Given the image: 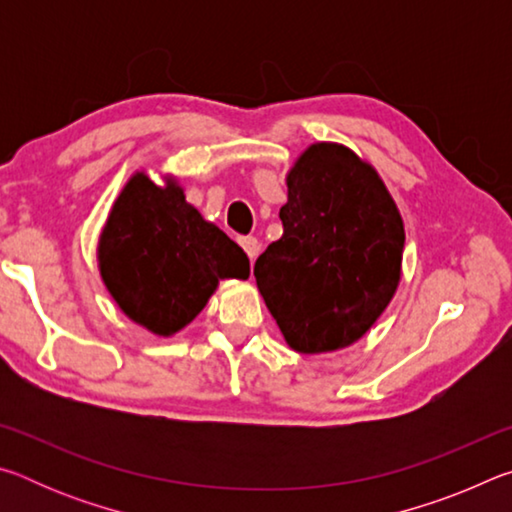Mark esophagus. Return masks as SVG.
I'll return each instance as SVG.
<instances>
[{
  "mask_svg": "<svg viewBox=\"0 0 512 512\" xmlns=\"http://www.w3.org/2000/svg\"><path fill=\"white\" fill-rule=\"evenodd\" d=\"M239 244H241V248L246 250V255L250 257V262H253V259L257 257V250H259L257 239L255 237H239Z\"/></svg>",
  "mask_w": 512,
  "mask_h": 512,
  "instance_id": "1",
  "label": "esophagus"
}]
</instances>
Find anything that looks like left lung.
Returning a JSON list of instances; mask_svg holds the SVG:
<instances>
[{"label":"left lung","mask_w":512,"mask_h":512,"mask_svg":"<svg viewBox=\"0 0 512 512\" xmlns=\"http://www.w3.org/2000/svg\"><path fill=\"white\" fill-rule=\"evenodd\" d=\"M284 235L255 262L257 289L300 354L357 343L402 280L404 219L368 160L314 142L287 171Z\"/></svg>","instance_id":"1"}]
</instances>
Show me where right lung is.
Masks as SVG:
<instances>
[{
  "label": "right lung",
  "instance_id": "add662e5",
  "mask_svg": "<svg viewBox=\"0 0 512 512\" xmlns=\"http://www.w3.org/2000/svg\"><path fill=\"white\" fill-rule=\"evenodd\" d=\"M158 185L135 171L99 232L97 264L117 307L160 339L201 314L221 280H248L250 262L225 232L205 221L171 173Z\"/></svg>",
  "mask_w": 512,
  "mask_h": 512
}]
</instances>
